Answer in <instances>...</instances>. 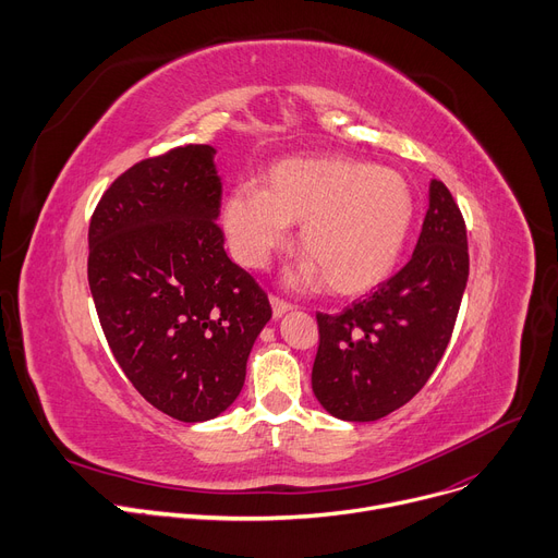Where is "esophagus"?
Returning <instances> with one entry per match:
<instances>
[{"label": "esophagus", "mask_w": 558, "mask_h": 558, "mask_svg": "<svg viewBox=\"0 0 558 558\" xmlns=\"http://www.w3.org/2000/svg\"><path fill=\"white\" fill-rule=\"evenodd\" d=\"M271 310H274V316L280 318V316L289 314V312L293 310V305H291V303H284V301H280V299H274V295H271Z\"/></svg>", "instance_id": "obj_1"}]
</instances>
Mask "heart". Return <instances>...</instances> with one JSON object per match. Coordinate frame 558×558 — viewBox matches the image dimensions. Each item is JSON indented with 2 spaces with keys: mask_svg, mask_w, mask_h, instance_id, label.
<instances>
[{
  "mask_svg": "<svg viewBox=\"0 0 558 558\" xmlns=\"http://www.w3.org/2000/svg\"><path fill=\"white\" fill-rule=\"evenodd\" d=\"M415 219L411 183L390 168L354 157H287L263 174V189L244 181L225 202V231L244 267L259 269L301 225L305 255L284 280L359 295L397 267Z\"/></svg>",
  "mask_w": 558,
  "mask_h": 558,
  "instance_id": "obj_1",
  "label": "heart"
}]
</instances>
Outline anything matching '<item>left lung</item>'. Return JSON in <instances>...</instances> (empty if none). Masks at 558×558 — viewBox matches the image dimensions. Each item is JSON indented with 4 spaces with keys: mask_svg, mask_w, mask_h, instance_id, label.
Segmentation results:
<instances>
[{
    "mask_svg": "<svg viewBox=\"0 0 558 558\" xmlns=\"http://www.w3.org/2000/svg\"><path fill=\"white\" fill-rule=\"evenodd\" d=\"M466 278L462 213L447 185L430 179L408 265L343 314H316L312 390L325 411L345 422H375L411 401L451 341Z\"/></svg>",
    "mask_w": 558,
    "mask_h": 558,
    "instance_id": "8db88e82",
    "label": "left lung"
}]
</instances>
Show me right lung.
Listing matches in <instances>:
<instances>
[{
  "label": "right lung",
  "mask_w": 558,
  "mask_h": 558,
  "mask_svg": "<svg viewBox=\"0 0 558 558\" xmlns=\"http://www.w3.org/2000/svg\"><path fill=\"white\" fill-rule=\"evenodd\" d=\"M213 145L174 147L123 172L89 225V289L132 386L179 422H208L238 399L265 291L225 251Z\"/></svg>",
  "instance_id": "1"
}]
</instances>
